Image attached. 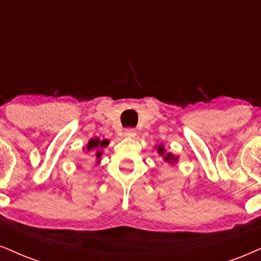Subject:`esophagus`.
Here are the masks:
<instances>
[{"label":"esophagus","instance_id":"esophagus-1","mask_svg":"<svg viewBox=\"0 0 261 261\" xmlns=\"http://www.w3.org/2000/svg\"><path fill=\"white\" fill-rule=\"evenodd\" d=\"M136 137H137V132L132 129V128L124 130V138H127V139H134Z\"/></svg>","mask_w":261,"mask_h":261}]
</instances>
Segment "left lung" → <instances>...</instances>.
I'll return each instance as SVG.
<instances>
[{
	"label": "left lung",
	"mask_w": 261,
	"mask_h": 261,
	"mask_svg": "<svg viewBox=\"0 0 261 261\" xmlns=\"http://www.w3.org/2000/svg\"><path fill=\"white\" fill-rule=\"evenodd\" d=\"M155 149L157 151V153H159V155L162 157V160L165 161L167 165L173 166V165H175V163H178L179 156H175L174 153H172V152H167V150L165 149V146H163L162 144H160V145H156Z\"/></svg>",
	"instance_id": "8db88e82"
}]
</instances>
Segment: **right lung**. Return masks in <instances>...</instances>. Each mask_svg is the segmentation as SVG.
<instances>
[{
    "mask_svg": "<svg viewBox=\"0 0 261 261\" xmlns=\"http://www.w3.org/2000/svg\"><path fill=\"white\" fill-rule=\"evenodd\" d=\"M109 141L108 139H99V138H92L91 140L88 141L86 147H83V150L87 151V152H91L93 157H94L96 165H99L101 161L102 153H104V147H106L109 145Z\"/></svg>",
    "mask_w": 261,
    "mask_h": 261,
    "instance_id": "obj_1",
    "label": "right lung"
}]
</instances>
